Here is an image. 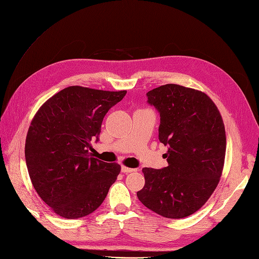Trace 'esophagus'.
<instances>
[{
  "label": "esophagus",
  "mask_w": 259,
  "mask_h": 259,
  "mask_svg": "<svg viewBox=\"0 0 259 259\" xmlns=\"http://www.w3.org/2000/svg\"><path fill=\"white\" fill-rule=\"evenodd\" d=\"M121 170H122V173H124V174H128V173H133V171H135L136 169L135 168H130V167H126V166H122L121 167Z\"/></svg>",
  "instance_id": "1"
}]
</instances>
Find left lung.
Wrapping results in <instances>:
<instances>
[{"label":"left lung","instance_id":"left-lung-1","mask_svg":"<svg viewBox=\"0 0 259 259\" xmlns=\"http://www.w3.org/2000/svg\"><path fill=\"white\" fill-rule=\"evenodd\" d=\"M160 113L159 140L167 147L168 165L143 168V204L166 218H184L200 209L222 176L226 154L225 125L206 94L177 84L147 93Z\"/></svg>","mask_w":259,"mask_h":259}]
</instances>
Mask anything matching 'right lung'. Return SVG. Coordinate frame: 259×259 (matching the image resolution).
I'll use <instances>...</instances> for the list:
<instances>
[{
    "label": "right lung",
    "mask_w": 259,
    "mask_h": 259,
    "mask_svg": "<svg viewBox=\"0 0 259 259\" xmlns=\"http://www.w3.org/2000/svg\"><path fill=\"white\" fill-rule=\"evenodd\" d=\"M126 91L82 86L55 94L38 109L26 138V163L35 191L57 215L75 219L90 215L107 197L121 166L89 154L109 109Z\"/></svg>",
    "instance_id": "right-lung-1"
}]
</instances>
